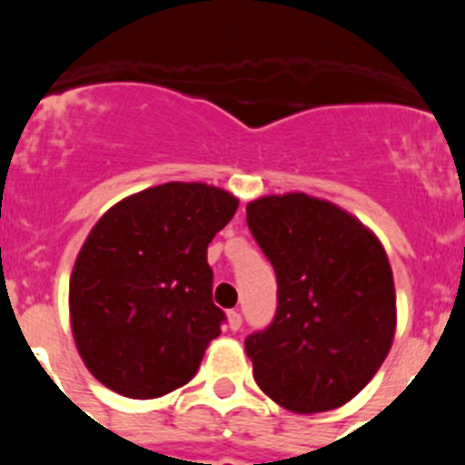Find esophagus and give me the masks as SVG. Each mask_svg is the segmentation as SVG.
<instances>
[{
	"label": "esophagus",
	"mask_w": 465,
	"mask_h": 465,
	"mask_svg": "<svg viewBox=\"0 0 465 465\" xmlns=\"http://www.w3.org/2000/svg\"><path fill=\"white\" fill-rule=\"evenodd\" d=\"M228 328H230V331H240V328H242V314H240V312H235V310L228 312Z\"/></svg>",
	"instance_id": "34e87169"
}]
</instances>
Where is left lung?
Segmentation results:
<instances>
[{"mask_svg": "<svg viewBox=\"0 0 465 465\" xmlns=\"http://www.w3.org/2000/svg\"><path fill=\"white\" fill-rule=\"evenodd\" d=\"M246 223L277 274V314L244 340L253 380L282 408L328 412L384 363L396 289L384 246L338 204L305 193L246 204Z\"/></svg>", "mask_w": 465, "mask_h": 465, "instance_id": "1", "label": "left lung"}]
</instances>
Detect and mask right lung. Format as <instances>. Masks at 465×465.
Listing matches in <instances>:
<instances>
[{"label": "right lung", "instance_id": "1", "mask_svg": "<svg viewBox=\"0 0 465 465\" xmlns=\"http://www.w3.org/2000/svg\"><path fill=\"white\" fill-rule=\"evenodd\" d=\"M237 204L223 188L170 182L94 223L69 279L74 342L94 380L146 401L195 377L225 322L207 246Z\"/></svg>", "mask_w": 465, "mask_h": 465}]
</instances>
